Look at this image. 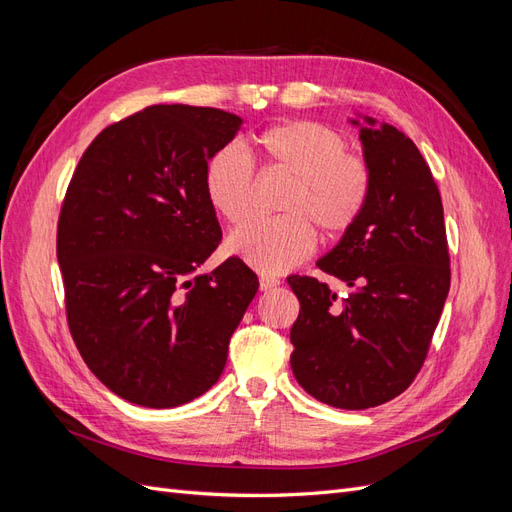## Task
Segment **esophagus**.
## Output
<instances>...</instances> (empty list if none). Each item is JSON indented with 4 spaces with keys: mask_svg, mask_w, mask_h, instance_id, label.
Listing matches in <instances>:
<instances>
[{
    "mask_svg": "<svg viewBox=\"0 0 512 512\" xmlns=\"http://www.w3.org/2000/svg\"><path fill=\"white\" fill-rule=\"evenodd\" d=\"M260 290H271V288H275V286H280V280H277V277H273V275H260Z\"/></svg>",
    "mask_w": 512,
    "mask_h": 512,
    "instance_id": "34e87169",
    "label": "esophagus"
}]
</instances>
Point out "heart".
Here are the masks:
<instances>
[{
	"label": "heart",
	"mask_w": 512,
	"mask_h": 512,
	"mask_svg": "<svg viewBox=\"0 0 512 512\" xmlns=\"http://www.w3.org/2000/svg\"><path fill=\"white\" fill-rule=\"evenodd\" d=\"M262 170L284 173L277 209L282 215L254 220L228 241V250L260 273H284L324 241L344 237L363 218L371 196V168L350 153L346 138L318 121L277 123L254 136ZM254 166L235 145L215 149L203 168V192L230 226L243 224L254 203Z\"/></svg>",
	"instance_id": "obj_1"
}]
</instances>
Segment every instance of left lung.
Here are the masks:
<instances>
[{
	"mask_svg": "<svg viewBox=\"0 0 512 512\" xmlns=\"http://www.w3.org/2000/svg\"><path fill=\"white\" fill-rule=\"evenodd\" d=\"M374 126V119H367ZM371 196L363 218L318 269L352 290L290 275L301 303L290 329L292 374L322 404L365 410L404 393L421 371L451 288L444 209L410 138L363 128Z\"/></svg>",
	"mask_w": 512,
	"mask_h": 512,
	"instance_id": "left-lung-1",
	"label": "left lung"
}]
</instances>
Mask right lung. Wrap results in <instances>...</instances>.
Returning a JSON list of instances; mask_svg holds the SVG:
<instances>
[{
    "label": "right lung",
    "instance_id": "obj_1",
    "mask_svg": "<svg viewBox=\"0 0 512 512\" xmlns=\"http://www.w3.org/2000/svg\"><path fill=\"white\" fill-rule=\"evenodd\" d=\"M241 117L156 104L106 126L76 164L57 220L68 329L115 395L175 408L203 395L258 290L230 256L196 269L222 241L203 168Z\"/></svg>",
    "mask_w": 512,
    "mask_h": 512
}]
</instances>
